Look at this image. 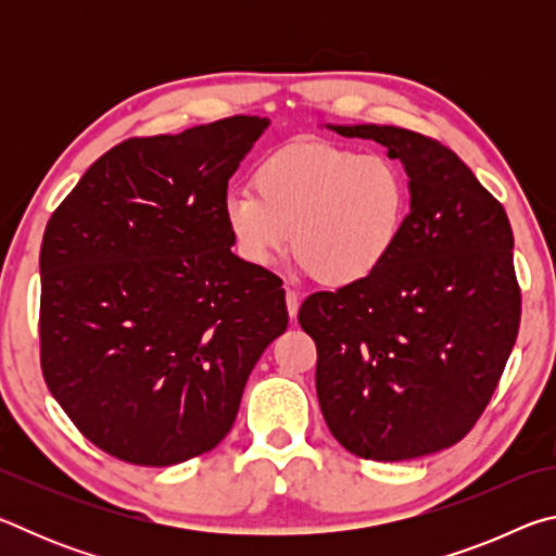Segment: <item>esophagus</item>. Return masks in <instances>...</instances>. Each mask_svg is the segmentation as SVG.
<instances>
[{
    "mask_svg": "<svg viewBox=\"0 0 556 556\" xmlns=\"http://www.w3.org/2000/svg\"><path fill=\"white\" fill-rule=\"evenodd\" d=\"M287 312L291 318H296V312H299V291L287 287Z\"/></svg>",
    "mask_w": 556,
    "mask_h": 556,
    "instance_id": "1",
    "label": "esophagus"
}]
</instances>
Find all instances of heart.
<instances>
[{
    "label": "heart",
    "mask_w": 556,
    "mask_h": 556,
    "mask_svg": "<svg viewBox=\"0 0 556 556\" xmlns=\"http://www.w3.org/2000/svg\"><path fill=\"white\" fill-rule=\"evenodd\" d=\"M255 188H232L223 218L240 257L269 267L294 244L301 267L328 287L370 279L397 244L409 186L388 156L308 142L262 159Z\"/></svg>",
    "instance_id": "heart-1"
}]
</instances>
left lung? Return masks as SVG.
Wrapping results in <instances>:
<instances>
[{"instance_id":"1","label":"left lung","mask_w":556,"mask_h":556,"mask_svg":"<svg viewBox=\"0 0 556 556\" xmlns=\"http://www.w3.org/2000/svg\"><path fill=\"white\" fill-rule=\"evenodd\" d=\"M372 139L409 176V215L388 262L299 308L314 338L316 394L338 444L407 460L464 439L513 353L520 287L505 208L451 152L390 125H328Z\"/></svg>"}]
</instances>
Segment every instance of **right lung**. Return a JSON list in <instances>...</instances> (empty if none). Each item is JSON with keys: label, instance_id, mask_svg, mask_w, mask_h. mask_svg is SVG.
Returning <instances> with one entry per match:
<instances>
[{"label": "right lung", "instance_id": "1", "mask_svg": "<svg viewBox=\"0 0 556 556\" xmlns=\"http://www.w3.org/2000/svg\"><path fill=\"white\" fill-rule=\"evenodd\" d=\"M265 117L127 139L92 164L41 244V370L98 448L174 466L218 446L289 314L232 248L223 201Z\"/></svg>", "mask_w": 556, "mask_h": 556}]
</instances>
